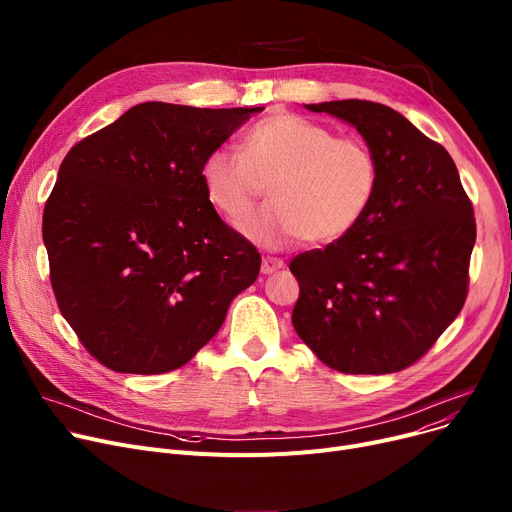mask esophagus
<instances>
[{"mask_svg":"<svg viewBox=\"0 0 512 512\" xmlns=\"http://www.w3.org/2000/svg\"><path fill=\"white\" fill-rule=\"evenodd\" d=\"M284 267V261L280 259V257H263L261 259V272L263 274H274V272H278V270H282Z\"/></svg>","mask_w":512,"mask_h":512,"instance_id":"34e87169","label":"esophagus"}]
</instances>
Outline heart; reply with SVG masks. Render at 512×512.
<instances>
[{"label": "heart", "mask_w": 512, "mask_h": 512, "mask_svg": "<svg viewBox=\"0 0 512 512\" xmlns=\"http://www.w3.org/2000/svg\"><path fill=\"white\" fill-rule=\"evenodd\" d=\"M211 207L238 222L267 186L272 201L240 224L247 238L278 249L305 238L328 245L351 234L373 205L380 159L361 137H338L319 122L276 112L242 137V153L218 147L201 164Z\"/></svg>", "instance_id": "b5f03b06"}]
</instances>
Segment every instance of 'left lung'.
Listing matches in <instances>:
<instances>
[{"label":"left lung","mask_w":512,"mask_h":512,"mask_svg":"<svg viewBox=\"0 0 512 512\" xmlns=\"http://www.w3.org/2000/svg\"><path fill=\"white\" fill-rule=\"evenodd\" d=\"M351 122L380 159L361 224L290 261L292 326L340 373L407 369L461 313L475 245L473 203L448 151L392 107L342 99L307 105Z\"/></svg>","instance_id":"8db88e82"}]
</instances>
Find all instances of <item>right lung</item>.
I'll return each instance as SVG.
<instances>
[{
	"instance_id": "add662e5",
	"label": "right lung",
	"mask_w": 512,
	"mask_h": 512,
	"mask_svg": "<svg viewBox=\"0 0 512 512\" xmlns=\"http://www.w3.org/2000/svg\"><path fill=\"white\" fill-rule=\"evenodd\" d=\"M259 110L147 101L64 157L43 209L49 280L107 369L182 367L257 280L261 255L207 201L201 164Z\"/></svg>"
}]
</instances>
